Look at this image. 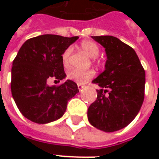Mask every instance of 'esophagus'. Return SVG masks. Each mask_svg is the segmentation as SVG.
I'll return each mask as SVG.
<instances>
[{
  "mask_svg": "<svg viewBox=\"0 0 159 159\" xmlns=\"http://www.w3.org/2000/svg\"><path fill=\"white\" fill-rule=\"evenodd\" d=\"M77 87H78V89H79V91H82L83 88H84V86L82 85V84H77Z\"/></svg>",
  "mask_w": 159,
  "mask_h": 159,
  "instance_id": "34e87169",
  "label": "esophagus"
}]
</instances>
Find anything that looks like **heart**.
Returning <instances> with one entry per match:
<instances>
[{"mask_svg":"<svg viewBox=\"0 0 159 159\" xmlns=\"http://www.w3.org/2000/svg\"><path fill=\"white\" fill-rule=\"evenodd\" d=\"M80 46L91 58H96L100 53V48L98 44L91 40H83V42L80 43ZM70 52H71V48H68L62 53V62L64 66L66 67H67L69 65V57ZM93 76H94V71L91 69H71L67 73V77L78 84L86 83L88 80L91 79Z\"/></svg>","mask_w":159,"mask_h":159,"instance_id":"1","label":"heart"}]
</instances>
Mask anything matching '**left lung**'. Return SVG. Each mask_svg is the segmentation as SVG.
I'll return each mask as SVG.
<instances>
[{
  "mask_svg": "<svg viewBox=\"0 0 159 159\" xmlns=\"http://www.w3.org/2000/svg\"><path fill=\"white\" fill-rule=\"evenodd\" d=\"M106 49V69L92 83L100 87L88 110L89 123L105 132L129 125L136 117L145 96L146 74L136 52L111 36H92Z\"/></svg>",
  "mask_w": 159,
  "mask_h": 159,
  "instance_id": "1",
  "label": "left lung"
}]
</instances>
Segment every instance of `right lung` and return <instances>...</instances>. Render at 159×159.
I'll return each instance as SVG.
<instances>
[{
    "label": "right lung",
    "mask_w": 159,
    "mask_h": 159,
    "mask_svg": "<svg viewBox=\"0 0 159 159\" xmlns=\"http://www.w3.org/2000/svg\"><path fill=\"white\" fill-rule=\"evenodd\" d=\"M78 36L42 35L27 40L12 62L11 91L20 112L36 123L59 119L66 112L70 99L79 92L76 83L67 80L49 86L52 77L64 79L62 53Z\"/></svg>",
    "instance_id": "1"
}]
</instances>
